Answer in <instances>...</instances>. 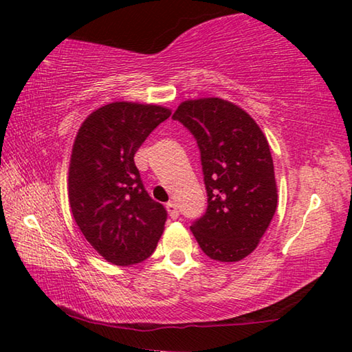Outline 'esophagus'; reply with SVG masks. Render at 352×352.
I'll return each instance as SVG.
<instances>
[{
    "label": "esophagus",
    "instance_id": "1",
    "mask_svg": "<svg viewBox=\"0 0 352 352\" xmlns=\"http://www.w3.org/2000/svg\"><path fill=\"white\" fill-rule=\"evenodd\" d=\"M166 210H168L169 216L172 219H177L178 216H180V212H178V208H177V204H174V201H169V204L166 205Z\"/></svg>",
    "mask_w": 352,
    "mask_h": 352
}]
</instances>
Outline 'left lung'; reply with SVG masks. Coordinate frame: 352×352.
Segmentation results:
<instances>
[{
    "instance_id": "8db88e82",
    "label": "left lung",
    "mask_w": 352,
    "mask_h": 352,
    "mask_svg": "<svg viewBox=\"0 0 352 352\" xmlns=\"http://www.w3.org/2000/svg\"><path fill=\"white\" fill-rule=\"evenodd\" d=\"M172 118L197 140L205 175L208 210L190 231L211 259L242 261L276 211L269 141L245 110L222 98L183 100Z\"/></svg>"
}]
</instances>
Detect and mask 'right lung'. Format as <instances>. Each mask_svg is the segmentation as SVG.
I'll list each match as a JSON object with an SVG mask.
<instances>
[{
  "label": "right lung",
  "mask_w": 352,
  "mask_h": 352,
  "mask_svg": "<svg viewBox=\"0 0 352 352\" xmlns=\"http://www.w3.org/2000/svg\"><path fill=\"white\" fill-rule=\"evenodd\" d=\"M169 116L168 107L118 100L91 111L76 135L68 170L71 212L90 245L115 265L147 259L164 231L168 214L148 197L133 157Z\"/></svg>",
  "instance_id": "1"
}]
</instances>
